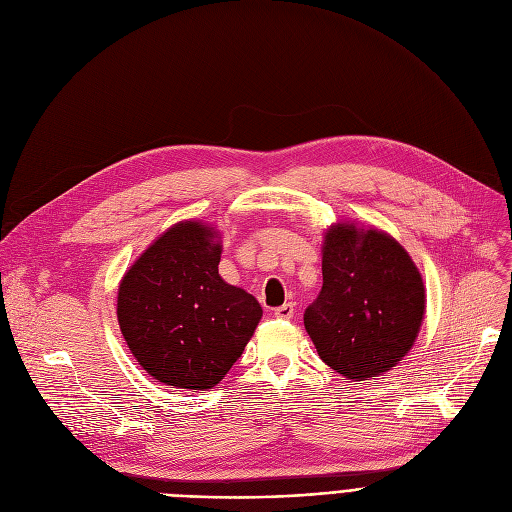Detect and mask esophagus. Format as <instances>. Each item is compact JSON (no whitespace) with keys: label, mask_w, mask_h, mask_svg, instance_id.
Listing matches in <instances>:
<instances>
[{"label":"esophagus","mask_w":512,"mask_h":512,"mask_svg":"<svg viewBox=\"0 0 512 512\" xmlns=\"http://www.w3.org/2000/svg\"><path fill=\"white\" fill-rule=\"evenodd\" d=\"M294 310H296V306L287 302V304L275 308V316H277V319H291V316H294Z\"/></svg>","instance_id":"obj_1"}]
</instances>
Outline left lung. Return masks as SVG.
Instances as JSON below:
<instances>
[{
    "label": "left lung",
    "mask_w": 512,
    "mask_h": 512,
    "mask_svg": "<svg viewBox=\"0 0 512 512\" xmlns=\"http://www.w3.org/2000/svg\"><path fill=\"white\" fill-rule=\"evenodd\" d=\"M425 285L400 243L379 229L335 223L323 241V287L304 327L325 364L348 379L387 373L410 352Z\"/></svg>",
    "instance_id": "1"
}]
</instances>
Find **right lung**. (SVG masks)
Here are the masks:
<instances>
[{"instance_id":"right-lung-1","label":"right lung","mask_w":512,"mask_h":512,"mask_svg":"<svg viewBox=\"0 0 512 512\" xmlns=\"http://www.w3.org/2000/svg\"><path fill=\"white\" fill-rule=\"evenodd\" d=\"M214 227L181 221L125 273L116 316L141 369L177 389H210L250 342L262 308L218 275Z\"/></svg>"}]
</instances>
